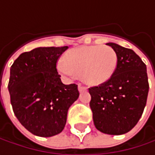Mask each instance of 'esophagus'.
I'll return each mask as SVG.
<instances>
[{
    "label": "esophagus",
    "mask_w": 155,
    "mask_h": 155,
    "mask_svg": "<svg viewBox=\"0 0 155 155\" xmlns=\"http://www.w3.org/2000/svg\"><path fill=\"white\" fill-rule=\"evenodd\" d=\"M78 91H79L80 92H82V91H87V88L85 86H83V85L79 84V85H78Z\"/></svg>",
    "instance_id": "1"
}]
</instances>
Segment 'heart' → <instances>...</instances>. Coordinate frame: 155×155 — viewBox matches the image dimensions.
<instances>
[{"mask_svg":"<svg viewBox=\"0 0 155 155\" xmlns=\"http://www.w3.org/2000/svg\"><path fill=\"white\" fill-rule=\"evenodd\" d=\"M118 56L109 45L81 46L69 51L57 69L63 76L73 78L81 74L85 83L98 85L109 81L116 72Z\"/></svg>","mask_w":155,"mask_h":155,"instance_id":"1","label":"heart"}]
</instances>
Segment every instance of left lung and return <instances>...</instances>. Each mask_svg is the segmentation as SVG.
I'll return each mask as SVG.
<instances>
[{"instance_id": "1", "label": "left lung", "mask_w": 155, "mask_h": 155, "mask_svg": "<svg viewBox=\"0 0 155 155\" xmlns=\"http://www.w3.org/2000/svg\"><path fill=\"white\" fill-rule=\"evenodd\" d=\"M118 56L116 72L110 80L91 87L90 106L95 127L102 133H128L140 120L148 94L147 66L133 50L107 43Z\"/></svg>"}]
</instances>
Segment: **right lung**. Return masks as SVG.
<instances>
[{"label": "right lung", "mask_w": 155, "mask_h": 155, "mask_svg": "<svg viewBox=\"0 0 155 155\" xmlns=\"http://www.w3.org/2000/svg\"><path fill=\"white\" fill-rule=\"evenodd\" d=\"M67 49L38 47L21 53L10 68L8 88L14 113L37 136L61 133L69 108L78 98V85L64 84L56 68L58 58Z\"/></svg>", "instance_id": "right-lung-1"}]
</instances>
